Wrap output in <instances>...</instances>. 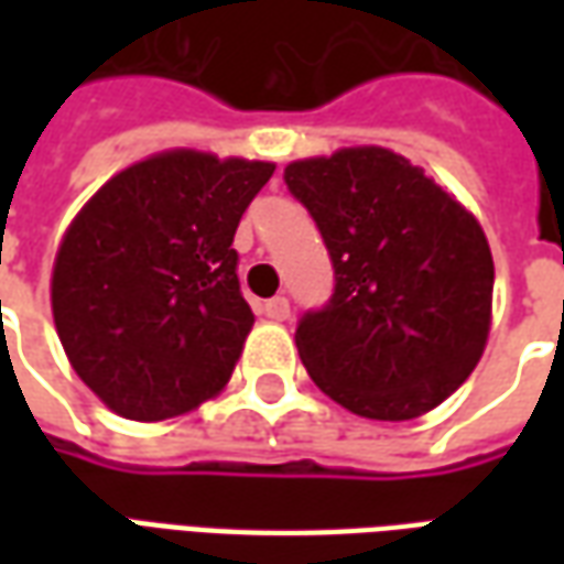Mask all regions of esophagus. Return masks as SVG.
Returning <instances> with one entry per match:
<instances>
[{
    "label": "esophagus",
    "mask_w": 564,
    "mask_h": 564,
    "mask_svg": "<svg viewBox=\"0 0 564 564\" xmlns=\"http://www.w3.org/2000/svg\"><path fill=\"white\" fill-rule=\"evenodd\" d=\"M259 311H262V317L278 319V323H281V319L290 317V302H286L283 295H274V299H269V302H262Z\"/></svg>",
    "instance_id": "obj_1"
}]
</instances>
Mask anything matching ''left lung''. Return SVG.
Segmentation results:
<instances>
[{"mask_svg":"<svg viewBox=\"0 0 564 564\" xmlns=\"http://www.w3.org/2000/svg\"><path fill=\"white\" fill-rule=\"evenodd\" d=\"M335 269L295 347L329 399L368 420H414L456 392L484 356L492 253L474 214L387 148L286 165Z\"/></svg>","mask_w":564,"mask_h":564,"instance_id":"8db88e82","label":"left lung"}]
</instances>
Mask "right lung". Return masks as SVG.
I'll list each match as a JSON object with an SVG mask.
<instances>
[{
	"mask_svg": "<svg viewBox=\"0 0 564 564\" xmlns=\"http://www.w3.org/2000/svg\"><path fill=\"white\" fill-rule=\"evenodd\" d=\"M271 162L169 150L115 174L56 250L51 305L78 378L156 423L229 383L253 326L232 238Z\"/></svg>",
	"mask_w": 564,
	"mask_h": 564,
	"instance_id": "obj_1",
	"label": "right lung"
}]
</instances>
